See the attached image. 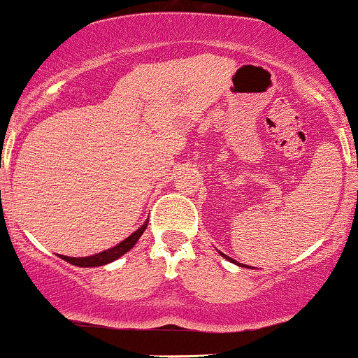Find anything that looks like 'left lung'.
Here are the masks:
<instances>
[{"instance_id": "1", "label": "left lung", "mask_w": 358, "mask_h": 358, "mask_svg": "<svg viewBox=\"0 0 358 358\" xmlns=\"http://www.w3.org/2000/svg\"><path fill=\"white\" fill-rule=\"evenodd\" d=\"M220 254H222V252H220ZM222 257H224V259H227V260H230V262H233V264H236V266H240V264L236 262V260L230 259V257H227V255H224V254H222ZM242 267H247V266H242ZM248 268H250V266H248Z\"/></svg>"}]
</instances>
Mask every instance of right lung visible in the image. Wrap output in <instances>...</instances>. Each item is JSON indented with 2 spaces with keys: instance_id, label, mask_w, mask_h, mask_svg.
<instances>
[{
  "instance_id": "add662e5",
  "label": "right lung",
  "mask_w": 358,
  "mask_h": 358,
  "mask_svg": "<svg viewBox=\"0 0 358 358\" xmlns=\"http://www.w3.org/2000/svg\"><path fill=\"white\" fill-rule=\"evenodd\" d=\"M147 224H148V220L142 224V227L138 228V230H135L130 236H128V238L123 240V242L115 245V247L108 248V250L99 252V254H94V255H90V257H66V255H59V257H60V259L66 260V262H69V264H72V266H78V267L106 266V264L115 262L116 259H120L122 255H125L127 252H130L131 248L135 247V243L138 242V238L142 236V233L145 231Z\"/></svg>"
}]
</instances>
